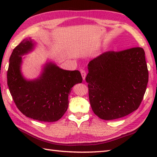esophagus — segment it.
<instances>
[{
  "label": "esophagus",
  "instance_id": "esophagus-1",
  "mask_svg": "<svg viewBox=\"0 0 157 157\" xmlns=\"http://www.w3.org/2000/svg\"><path fill=\"white\" fill-rule=\"evenodd\" d=\"M81 74H82L83 79H84V80H85L86 76V71H84V70H83V69L81 70Z\"/></svg>",
  "mask_w": 157,
  "mask_h": 157
}]
</instances>
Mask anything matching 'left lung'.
I'll return each mask as SVG.
<instances>
[{"mask_svg": "<svg viewBox=\"0 0 157 157\" xmlns=\"http://www.w3.org/2000/svg\"><path fill=\"white\" fill-rule=\"evenodd\" d=\"M88 69L90 102L99 118L119 119L138 109L148 82L144 49L104 52L90 61Z\"/></svg>", "mask_w": 157, "mask_h": 157, "instance_id": "1", "label": "left lung"}]
</instances>
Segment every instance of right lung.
I'll return each instance as SVG.
<instances>
[{
    "label": "right lung",
    "instance_id": "right-lung-1",
    "mask_svg": "<svg viewBox=\"0 0 157 157\" xmlns=\"http://www.w3.org/2000/svg\"><path fill=\"white\" fill-rule=\"evenodd\" d=\"M36 44L31 38H26L13 49L7 71L9 89L23 115L40 121H56L67 110L72 87L82 83V78L78 70H64L49 61L38 78H25L21 73L22 56L32 52Z\"/></svg>",
    "mask_w": 157,
    "mask_h": 157
}]
</instances>
